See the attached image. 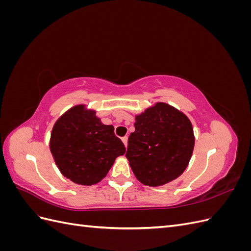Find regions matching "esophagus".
<instances>
[{"label": "esophagus", "mask_w": 251, "mask_h": 251, "mask_svg": "<svg viewBox=\"0 0 251 251\" xmlns=\"http://www.w3.org/2000/svg\"><path fill=\"white\" fill-rule=\"evenodd\" d=\"M121 140H123V142H124V144H125V147L126 148V147H127V136H125V137L121 138Z\"/></svg>", "instance_id": "34e87169"}]
</instances>
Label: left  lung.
<instances>
[{
	"label": "left lung",
	"mask_w": 251,
	"mask_h": 251,
	"mask_svg": "<svg viewBox=\"0 0 251 251\" xmlns=\"http://www.w3.org/2000/svg\"><path fill=\"white\" fill-rule=\"evenodd\" d=\"M126 157L142 184L160 186L177 179L191 160L195 136L184 113L157 102L135 117Z\"/></svg>",
	"instance_id": "1"
}]
</instances>
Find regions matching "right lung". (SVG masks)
I'll list each match as a JSON object with an SVG mask.
<instances>
[{"label": "right lung", "mask_w": 251, "mask_h": 251, "mask_svg": "<svg viewBox=\"0 0 251 251\" xmlns=\"http://www.w3.org/2000/svg\"><path fill=\"white\" fill-rule=\"evenodd\" d=\"M50 151L66 178L79 185H93L107 176L126 148L114 134L113 126L103 125L94 110L78 104L53 126Z\"/></svg>", "instance_id": "obj_1"}]
</instances>
